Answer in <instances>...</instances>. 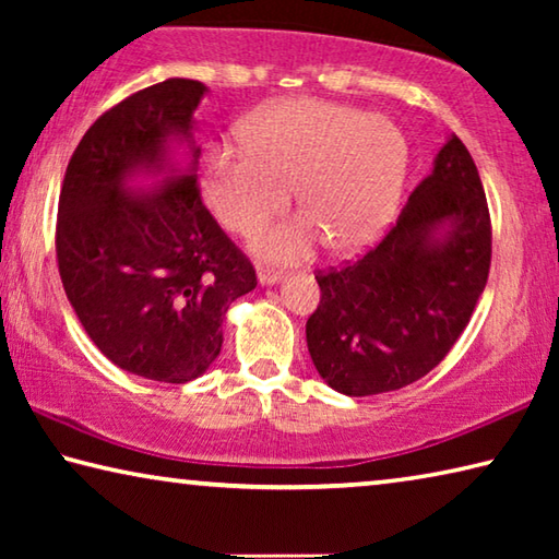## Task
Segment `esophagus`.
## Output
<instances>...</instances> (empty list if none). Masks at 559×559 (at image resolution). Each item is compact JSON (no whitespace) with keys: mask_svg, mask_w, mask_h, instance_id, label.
<instances>
[{"mask_svg":"<svg viewBox=\"0 0 559 559\" xmlns=\"http://www.w3.org/2000/svg\"><path fill=\"white\" fill-rule=\"evenodd\" d=\"M281 281V271L269 269V266H259V283L261 286H273V283Z\"/></svg>","mask_w":559,"mask_h":559,"instance_id":"obj_1","label":"esophagus"}]
</instances>
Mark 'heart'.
Instances as JSON below:
<instances>
[{
	"mask_svg": "<svg viewBox=\"0 0 559 559\" xmlns=\"http://www.w3.org/2000/svg\"><path fill=\"white\" fill-rule=\"evenodd\" d=\"M243 147H214L202 189L216 219L253 234L286 210L302 214L259 239L263 257L296 261L318 243L337 253L370 246L392 222L409 173V143L390 118L318 98L281 100L241 128Z\"/></svg>",
	"mask_w": 559,
	"mask_h": 559,
	"instance_id": "obj_1",
	"label": "heart"
}]
</instances>
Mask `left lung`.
Here are the masks:
<instances>
[{
  "instance_id": "8db88e82",
  "label": "left lung",
  "mask_w": 559,
  "mask_h": 559,
  "mask_svg": "<svg viewBox=\"0 0 559 559\" xmlns=\"http://www.w3.org/2000/svg\"><path fill=\"white\" fill-rule=\"evenodd\" d=\"M490 253L484 182L451 135L390 231L357 261L318 271L320 302L306 340L320 377L347 396L421 380L466 330Z\"/></svg>"
}]
</instances>
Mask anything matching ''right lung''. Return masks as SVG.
<instances>
[{"label":"right lung","instance_id":"obj_1","mask_svg":"<svg viewBox=\"0 0 559 559\" xmlns=\"http://www.w3.org/2000/svg\"><path fill=\"white\" fill-rule=\"evenodd\" d=\"M204 91L167 79L103 112L69 159L56 219L61 283L88 337L120 370L167 384L214 362L226 310L257 288L194 175L150 194L122 189L138 167L163 169L169 138L192 135Z\"/></svg>","mask_w":559,"mask_h":559}]
</instances>
